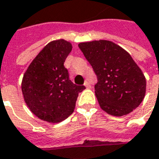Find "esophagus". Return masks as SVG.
Here are the masks:
<instances>
[{"instance_id":"esophagus-1","label":"esophagus","mask_w":159,"mask_h":159,"mask_svg":"<svg viewBox=\"0 0 159 159\" xmlns=\"http://www.w3.org/2000/svg\"><path fill=\"white\" fill-rule=\"evenodd\" d=\"M84 86H85L87 89H89L90 87H91V85H90V84H89V82L88 80H87V81H85V83H84Z\"/></svg>"}]
</instances>
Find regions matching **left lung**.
I'll list each match as a JSON object with an SVG mask.
<instances>
[{"label": "left lung", "instance_id": "left-lung-1", "mask_svg": "<svg viewBox=\"0 0 159 159\" xmlns=\"http://www.w3.org/2000/svg\"><path fill=\"white\" fill-rule=\"evenodd\" d=\"M78 47L98 75L95 94L102 111L122 116L138 108L145 96L146 79L129 53L107 40Z\"/></svg>", "mask_w": 159, "mask_h": 159}]
</instances>
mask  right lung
<instances>
[{"label":"right lung","mask_w":159,"mask_h":159,"mask_svg":"<svg viewBox=\"0 0 159 159\" xmlns=\"http://www.w3.org/2000/svg\"><path fill=\"white\" fill-rule=\"evenodd\" d=\"M71 50L72 44L63 39L48 43L23 75L24 101L41 120L52 124L65 120L75 110L78 93L85 89L71 82L63 65Z\"/></svg>","instance_id":"1"}]
</instances>
